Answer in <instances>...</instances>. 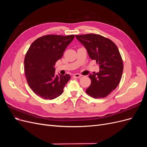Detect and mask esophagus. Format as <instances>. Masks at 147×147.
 Instances as JSON below:
<instances>
[{"mask_svg":"<svg viewBox=\"0 0 147 147\" xmlns=\"http://www.w3.org/2000/svg\"><path fill=\"white\" fill-rule=\"evenodd\" d=\"M73 76L74 77H75V78H80L81 77H82V75H80V74H75Z\"/></svg>","mask_w":147,"mask_h":147,"instance_id":"obj_1","label":"esophagus"}]
</instances>
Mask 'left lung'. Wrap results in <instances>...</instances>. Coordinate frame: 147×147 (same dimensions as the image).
<instances>
[{"instance_id": "left-lung-1", "label": "left lung", "mask_w": 147, "mask_h": 147, "mask_svg": "<svg viewBox=\"0 0 147 147\" xmlns=\"http://www.w3.org/2000/svg\"><path fill=\"white\" fill-rule=\"evenodd\" d=\"M91 59L99 65L98 73L90 74L91 83L86 90L95 99L104 98L115 90L121 80L123 63L118 48L111 40L94 34L75 35Z\"/></svg>"}]
</instances>
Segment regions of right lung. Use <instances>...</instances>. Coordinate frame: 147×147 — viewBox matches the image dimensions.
I'll return each mask as SVG.
<instances>
[{"label": "right lung", "instance_id": "right-lung-1", "mask_svg": "<svg viewBox=\"0 0 147 147\" xmlns=\"http://www.w3.org/2000/svg\"><path fill=\"white\" fill-rule=\"evenodd\" d=\"M74 37V35H47L31 44L25 56L24 72L29 86L35 94L51 100L63 92L70 76L56 75L54 65Z\"/></svg>", "mask_w": 147, "mask_h": 147}]
</instances>
